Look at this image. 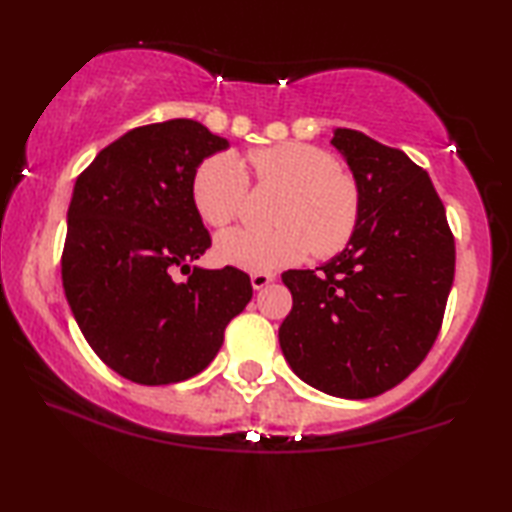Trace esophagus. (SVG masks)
I'll return each mask as SVG.
<instances>
[{"label": "esophagus", "mask_w": 512, "mask_h": 512, "mask_svg": "<svg viewBox=\"0 0 512 512\" xmlns=\"http://www.w3.org/2000/svg\"><path fill=\"white\" fill-rule=\"evenodd\" d=\"M271 282H273V275L271 273H253V275H250V284H253L255 291L264 289L266 284H271Z\"/></svg>", "instance_id": "esophagus-1"}]
</instances>
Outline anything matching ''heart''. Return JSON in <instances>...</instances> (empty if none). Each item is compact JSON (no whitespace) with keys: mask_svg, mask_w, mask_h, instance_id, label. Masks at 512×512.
<instances>
[{"mask_svg":"<svg viewBox=\"0 0 512 512\" xmlns=\"http://www.w3.org/2000/svg\"><path fill=\"white\" fill-rule=\"evenodd\" d=\"M246 160L259 187L282 189L273 232L230 230L216 239L221 264L246 273H273L300 264L311 250L332 257L348 246L361 216V189L339 160L311 144L284 142L253 149ZM194 205L212 228H225L244 210L248 176L232 155H214L198 167Z\"/></svg>","mask_w":512,"mask_h":512,"instance_id":"1","label":"heart"}]
</instances>
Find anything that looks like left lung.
<instances>
[{
	"label": "left lung",
	"instance_id": "8db88e82",
	"mask_svg": "<svg viewBox=\"0 0 512 512\" xmlns=\"http://www.w3.org/2000/svg\"><path fill=\"white\" fill-rule=\"evenodd\" d=\"M336 146L361 189V216L339 255L287 271L293 307L280 325L291 370L345 400L391 391L427 357L454 282L456 248L427 171L352 128Z\"/></svg>",
	"mask_w": 512,
	"mask_h": 512
}]
</instances>
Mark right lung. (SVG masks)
<instances>
[{
    "label": "right lung",
    "mask_w": 512,
    "mask_h": 512,
    "mask_svg": "<svg viewBox=\"0 0 512 512\" xmlns=\"http://www.w3.org/2000/svg\"><path fill=\"white\" fill-rule=\"evenodd\" d=\"M228 140L194 119L140 126L99 151L67 210L63 289L85 341L117 375L176 384L210 366L253 298L235 266L189 268L212 246L192 196L201 162ZM187 267V283L172 280Z\"/></svg>",
    "instance_id": "obj_1"
}]
</instances>
